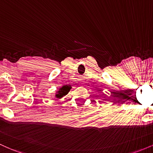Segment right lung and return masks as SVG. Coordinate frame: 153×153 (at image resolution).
I'll return each mask as SVG.
<instances>
[{
	"label": "right lung",
	"mask_w": 153,
	"mask_h": 153,
	"mask_svg": "<svg viewBox=\"0 0 153 153\" xmlns=\"http://www.w3.org/2000/svg\"><path fill=\"white\" fill-rule=\"evenodd\" d=\"M71 87L69 86V85H64V86H62L61 88L59 89L58 92L57 93V94H56V97L57 98V99H60V98H62V96H65L68 94V92H69L70 90H71Z\"/></svg>",
	"instance_id": "right-lung-1"
}]
</instances>
